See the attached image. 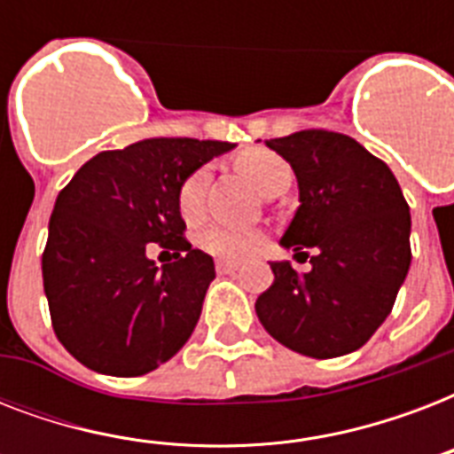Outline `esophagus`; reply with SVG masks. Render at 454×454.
<instances>
[{
    "label": "esophagus",
    "mask_w": 454,
    "mask_h": 454,
    "mask_svg": "<svg viewBox=\"0 0 454 454\" xmlns=\"http://www.w3.org/2000/svg\"><path fill=\"white\" fill-rule=\"evenodd\" d=\"M216 270H219V276H231L238 270V263L235 262H216Z\"/></svg>",
    "instance_id": "1"
}]
</instances>
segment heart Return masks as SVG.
I'll list each match as a JSON object with an SVG mask.
<instances>
[{
	"label": "heart",
	"mask_w": 454,
	"mask_h": 454,
	"mask_svg": "<svg viewBox=\"0 0 454 454\" xmlns=\"http://www.w3.org/2000/svg\"><path fill=\"white\" fill-rule=\"evenodd\" d=\"M235 167L249 184L254 185L262 195H276L287 191L292 181V167L285 157L269 148H247L235 157ZM209 184V169L198 167L181 181L176 191L178 212L185 221H195L205 207V191ZM200 247L212 256L226 259V262H240L254 254L262 247V233L252 228H233V226H207L200 233Z\"/></svg>",
	"instance_id": "b5f03b06"
}]
</instances>
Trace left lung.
Wrapping results in <instances>:
<instances>
[{
	"label": "left lung",
	"mask_w": 454,
	"mask_h": 454,
	"mask_svg": "<svg viewBox=\"0 0 454 454\" xmlns=\"http://www.w3.org/2000/svg\"><path fill=\"white\" fill-rule=\"evenodd\" d=\"M266 145L290 162L299 184L280 245L310 254V270L270 262L276 280L256 299V316L270 337L309 358L356 351L387 320L408 276L410 207L401 185L380 157L337 131L303 129Z\"/></svg>",
	"instance_id": "8db88e82"
}]
</instances>
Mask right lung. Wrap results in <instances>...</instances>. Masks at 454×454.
I'll list each match as a JSON object with an SVG mask.
<instances>
[{
	"label": "right lung",
	"mask_w": 454,
	"mask_h": 454,
	"mask_svg": "<svg viewBox=\"0 0 454 454\" xmlns=\"http://www.w3.org/2000/svg\"><path fill=\"white\" fill-rule=\"evenodd\" d=\"M235 148L226 141L145 138L103 151L59 192L42 254L53 332L82 365L138 377L176 356L195 330L212 256L184 238L176 191L192 169ZM151 241L177 262L147 259Z\"/></svg>",
	"instance_id": "obj_1"
}]
</instances>
